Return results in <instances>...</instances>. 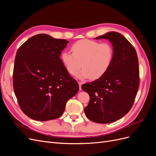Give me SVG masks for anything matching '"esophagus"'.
I'll use <instances>...</instances> for the list:
<instances>
[{
  "label": "esophagus",
  "mask_w": 156,
  "mask_h": 156,
  "mask_svg": "<svg viewBox=\"0 0 156 156\" xmlns=\"http://www.w3.org/2000/svg\"><path fill=\"white\" fill-rule=\"evenodd\" d=\"M83 83L82 82H79V90H81V85Z\"/></svg>",
  "instance_id": "esophagus-1"
}]
</instances>
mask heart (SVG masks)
I'll return each instance as SVG.
<instances>
[{"label": "heart", "instance_id": "1", "mask_svg": "<svg viewBox=\"0 0 156 156\" xmlns=\"http://www.w3.org/2000/svg\"><path fill=\"white\" fill-rule=\"evenodd\" d=\"M72 53L64 51L61 59L68 73L76 75L79 69L83 68L79 74L81 78L96 80L104 75L111 67L114 58V48L108 42L90 39H82L71 46Z\"/></svg>", "mask_w": 156, "mask_h": 156}]
</instances>
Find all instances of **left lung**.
<instances>
[{
  "mask_svg": "<svg viewBox=\"0 0 156 156\" xmlns=\"http://www.w3.org/2000/svg\"><path fill=\"white\" fill-rule=\"evenodd\" d=\"M96 38L111 42L114 58L103 76L82 85L90 96L84 110L90 120L108 124L125 116L133 105L139 87V61L134 47L120 33L109 32Z\"/></svg>",
  "mask_w": 156,
  "mask_h": 156,
  "instance_id": "8db88e82",
  "label": "left lung"
}]
</instances>
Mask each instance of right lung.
<instances>
[{
    "mask_svg": "<svg viewBox=\"0 0 156 156\" xmlns=\"http://www.w3.org/2000/svg\"><path fill=\"white\" fill-rule=\"evenodd\" d=\"M68 41L45 34L32 36L18 49L13 72V90L21 111L38 121L62 116L79 84L60 56Z\"/></svg>",
    "mask_w": 156,
    "mask_h": 156,
    "instance_id": "add662e5",
    "label": "right lung"
}]
</instances>
